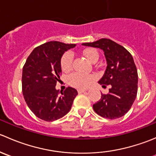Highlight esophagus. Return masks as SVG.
<instances>
[{
    "label": "esophagus",
    "instance_id": "34e87169",
    "mask_svg": "<svg viewBox=\"0 0 156 156\" xmlns=\"http://www.w3.org/2000/svg\"><path fill=\"white\" fill-rule=\"evenodd\" d=\"M86 90H84V89H79V90H78V94H81V93H84V92H85Z\"/></svg>",
    "mask_w": 156,
    "mask_h": 156
}]
</instances>
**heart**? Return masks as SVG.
Here are the masks:
<instances>
[{"label": "heart", "mask_w": 156, "mask_h": 156, "mask_svg": "<svg viewBox=\"0 0 156 156\" xmlns=\"http://www.w3.org/2000/svg\"><path fill=\"white\" fill-rule=\"evenodd\" d=\"M83 54L90 62H95L99 58V53L95 48H87L83 51ZM73 55L71 52H66L62 55L60 60L61 69L64 72H68L72 69ZM95 78L94 75H83V74L74 72L69 75L67 81L69 85L78 89H84L87 87Z\"/></svg>", "instance_id": "heart-1"}]
</instances>
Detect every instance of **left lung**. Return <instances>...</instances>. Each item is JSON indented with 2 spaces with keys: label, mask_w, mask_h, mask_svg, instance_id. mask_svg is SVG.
Masks as SVG:
<instances>
[{
  "label": "left lung",
  "mask_w": 156,
  "mask_h": 156,
  "mask_svg": "<svg viewBox=\"0 0 156 156\" xmlns=\"http://www.w3.org/2000/svg\"><path fill=\"white\" fill-rule=\"evenodd\" d=\"M82 45L102 49L107 62L99 83L103 87H111L108 94H102L101 99L93 105L94 110L106 119L122 117L131 108L137 94V70L132 55L122 45L107 38Z\"/></svg>",
  "instance_id": "1"
}]
</instances>
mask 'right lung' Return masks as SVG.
<instances>
[{
  "label": "right lung",
  "mask_w": 156,
  "mask_h": 156,
  "mask_svg": "<svg viewBox=\"0 0 156 156\" xmlns=\"http://www.w3.org/2000/svg\"><path fill=\"white\" fill-rule=\"evenodd\" d=\"M76 44L50 41L37 47L30 53L23 68L22 89L28 106L39 119L53 122L70 111L78 92L68 87L56 90L62 74L60 60L66 50Z\"/></svg>",
  "instance_id": "add662e5"
}]
</instances>
